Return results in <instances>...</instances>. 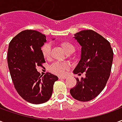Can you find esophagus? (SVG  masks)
Segmentation results:
<instances>
[{
  "instance_id": "esophagus-1",
  "label": "esophagus",
  "mask_w": 122,
  "mask_h": 122,
  "mask_svg": "<svg viewBox=\"0 0 122 122\" xmlns=\"http://www.w3.org/2000/svg\"><path fill=\"white\" fill-rule=\"evenodd\" d=\"M66 78V76H59V79L62 80V79H65Z\"/></svg>"
}]
</instances>
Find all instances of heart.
<instances>
[{"instance_id":"obj_1","label":"heart","mask_w":122,"mask_h":122,"mask_svg":"<svg viewBox=\"0 0 122 122\" xmlns=\"http://www.w3.org/2000/svg\"><path fill=\"white\" fill-rule=\"evenodd\" d=\"M61 48H63L66 53H71L74 52L75 50L74 46L71 43L67 42V41H63L60 44ZM50 51H51V46L49 43H46L41 47V53L44 59L50 58ZM69 69V65L66 63H59V62H56L51 64L49 70L52 74L61 76L64 74V72Z\"/></svg>"}]
</instances>
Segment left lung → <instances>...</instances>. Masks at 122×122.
Wrapping results in <instances>:
<instances>
[{
	"instance_id": "1",
	"label": "left lung",
	"mask_w": 122,
	"mask_h": 122,
	"mask_svg": "<svg viewBox=\"0 0 122 122\" xmlns=\"http://www.w3.org/2000/svg\"><path fill=\"white\" fill-rule=\"evenodd\" d=\"M74 38L82 46V54L74 73L80 75L85 72L86 77L76 78V84L70 93L75 99L86 102L105 88L110 77L114 53L110 42L94 30H82Z\"/></svg>"
}]
</instances>
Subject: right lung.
<instances>
[{"instance_id": "right-lung-1", "label": "right lung", "mask_w": 122, "mask_h": 122, "mask_svg": "<svg viewBox=\"0 0 122 122\" xmlns=\"http://www.w3.org/2000/svg\"><path fill=\"white\" fill-rule=\"evenodd\" d=\"M46 36L35 30H23L10 41L7 61L15 89L23 99L42 104L50 99L53 86L58 80L50 72L42 76L36 67L46 63L41 47Z\"/></svg>"}]
</instances>
